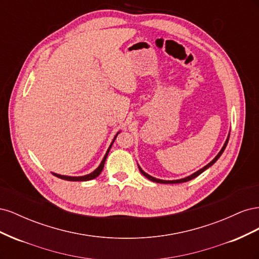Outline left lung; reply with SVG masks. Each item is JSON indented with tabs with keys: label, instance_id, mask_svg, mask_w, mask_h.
<instances>
[{
	"label": "left lung",
	"instance_id": "obj_1",
	"mask_svg": "<svg viewBox=\"0 0 259 259\" xmlns=\"http://www.w3.org/2000/svg\"><path fill=\"white\" fill-rule=\"evenodd\" d=\"M229 136H230V133L228 134V137H227V139H226V142H225V144H224V146H223V148H222V150L218 152V154L215 156V158L211 160L207 165H205L204 167H202L201 169H199V170H197L195 171V173H193V174H191L190 176H187V177H185V178H182V179H176V180H163V179H158V178H155V177H152V176H150L149 174H147L146 171H144L143 169H142V167H140L139 165H138V168H139V170H140V173H142L145 177H147L149 180H151V182H154V183H159V184H180V183H186V182H189V180H191V179H193V178H195L197 176H199L200 174H202L203 171L204 170H206L208 167H210L211 165H213V164L221 158V155L223 154V152L225 151V149H226V147H227V144H228V140H229Z\"/></svg>",
	"mask_w": 259,
	"mask_h": 259
}]
</instances>
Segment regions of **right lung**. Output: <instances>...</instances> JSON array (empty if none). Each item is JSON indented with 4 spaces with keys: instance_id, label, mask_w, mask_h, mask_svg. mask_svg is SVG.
Listing matches in <instances>:
<instances>
[{
    "instance_id": "right-lung-1",
    "label": "right lung",
    "mask_w": 259,
    "mask_h": 259,
    "mask_svg": "<svg viewBox=\"0 0 259 259\" xmlns=\"http://www.w3.org/2000/svg\"><path fill=\"white\" fill-rule=\"evenodd\" d=\"M119 133H120V132H117V133H116V135L114 136V138H113V140H112V143H111L110 147L108 148V150H107V152H106V154H105V156H104V159H103V161H101V163H100V165H99L95 170L92 171L91 174L84 175V176H77V177H76V176H66V175H60V174L53 173V171H52V174H53L54 176L58 177V178L65 179V180H69V182H86V180H91V179L96 178L97 176H99V174L101 173V170H103V168H104V166H105V162H106V160H107L108 153H109V151H110V149H111V147H112V145H113V143H114V140H115L116 136L119 135Z\"/></svg>"
}]
</instances>
